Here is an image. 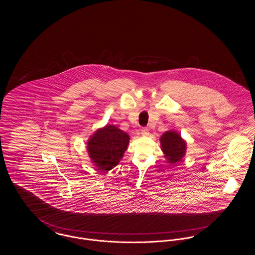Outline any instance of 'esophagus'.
<instances>
[{
	"label": "esophagus",
	"mask_w": 255,
	"mask_h": 255,
	"mask_svg": "<svg viewBox=\"0 0 255 255\" xmlns=\"http://www.w3.org/2000/svg\"><path fill=\"white\" fill-rule=\"evenodd\" d=\"M140 133H141V134H142L143 136H148V135H149V130H148L147 128H142L141 131H140Z\"/></svg>",
	"instance_id": "34e87169"
}]
</instances>
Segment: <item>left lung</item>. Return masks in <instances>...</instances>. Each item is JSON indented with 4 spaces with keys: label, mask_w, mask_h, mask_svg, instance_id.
I'll list each match as a JSON object with an SVG mask.
<instances>
[{
    "label": "left lung",
    "mask_w": 255,
    "mask_h": 255,
    "mask_svg": "<svg viewBox=\"0 0 255 255\" xmlns=\"http://www.w3.org/2000/svg\"><path fill=\"white\" fill-rule=\"evenodd\" d=\"M161 151L170 164H175L184 158L186 153V141L180 133L170 130L162 133L159 137Z\"/></svg>",
    "instance_id": "obj_1"
}]
</instances>
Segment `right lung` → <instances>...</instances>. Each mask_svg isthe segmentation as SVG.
I'll return each mask as SVG.
<instances>
[{
	"label": "right lung",
	"instance_id": "right-lung-1",
	"mask_svg": "<svg viewBox=\"0 0 255 255\" xmlns=\"http://www.w3.org/2000/svg\"><path fill=\"white\" fill-rule=\"evenodd\" d=\"M130 135L115 125L98 128L87 141L89 158L101 172L119 164L129 144Z\"/></svg>",
	"mask_w": 255,
	"mask_h": 255
}]
</instances>
